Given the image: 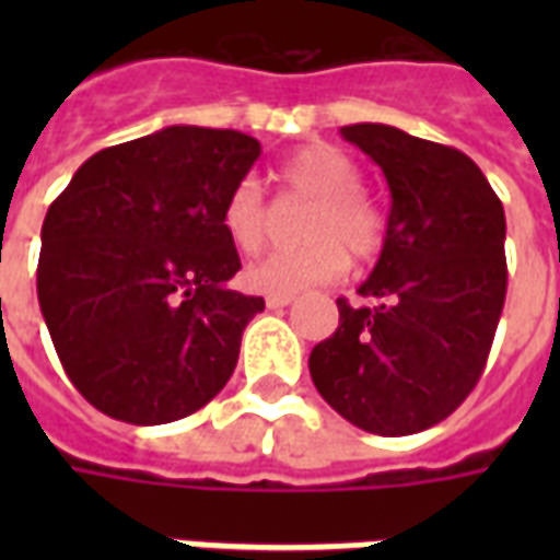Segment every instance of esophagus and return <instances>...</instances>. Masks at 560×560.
Segmentation results:
<instances>
[{"label": "esophagus", "instance_id": "esophagus-1", "mask_svg": "<svg viewBox=\"0 0 560 560\" xmlns=\"http://www.w3.org/2000/svg\"><path fill=\"white\" fill-rule=\"evenodd\" d=\"M293 303V293H269L267 305L269 308H284V305Z\"/></svg>", "mask_w": 560, "mask_h": 560}]
</instances>
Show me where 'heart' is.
<instances>
[{"mask_svg":"<svg viewBox=\"0 0 560 560\" xmlns=\"http://www.w3.org/2000/svg\"><path fill=\"white\" fill-rule=\"evenodd\" d=\"M284 191L312 200L300 221L305 245L284 248L248 264L245 284L257 293H296L312 284L336 281L348 269V255L372 257L387 243V215L365 195L363 173L345 149L308 143L281 164ZM224 233L243 255H257L269 240L272 212L260 183L245 176L233 185L221 209Z\"/></svg>","mask_w":560,"mask_h":560,"instance_id":"obj_1","label":"heart"}]
</instances>
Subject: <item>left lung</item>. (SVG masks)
Returning <instances> with one entry per match:
<instances>
[{
    "mask_svg": "<svg viewBox=\"0 0 560 560\" xmlns=\"http://www.w3.org/2000/svg\"><path fill=\"white\" fill-rule=\"evenodd\" d=\"M389 185L387 243L308 372L329 408L399 438L456 411L477 387L506 296L504 207L474 161L393 126H345Z\"/></svg>",
    "mask_w": 560,
    "mask_h": 560,
    "instance_id": "left-lung-1",
    "label": "left lung"
}]
</instances>
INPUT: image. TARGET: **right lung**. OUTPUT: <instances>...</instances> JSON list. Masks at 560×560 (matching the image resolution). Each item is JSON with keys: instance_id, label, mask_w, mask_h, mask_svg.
Listing matches in <instances>:
<instances>
[{"instance_id": "add662e5", "label": "right lung", "mask_w": 560, "mask_h": 560, "mask_svg": "<svg viewBox=\"0 0 560 560\" xmlns=\"http://www.w3.org/2000/svg\"><path fill=\"white\" fill-rule=\"evenodd\" d=\"M260 143L171 126L95 152L42 228L38 303L80 396L135 425L183 420L231 381L260 296L221 224Z\"/></svg>"}]
</instances>
